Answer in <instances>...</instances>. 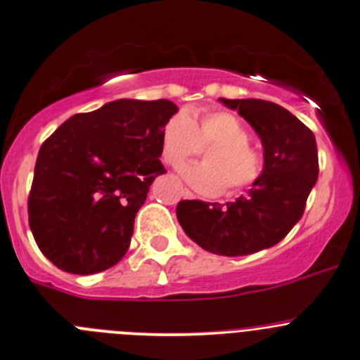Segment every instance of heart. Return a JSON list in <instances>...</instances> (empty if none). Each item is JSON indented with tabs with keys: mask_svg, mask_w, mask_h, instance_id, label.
<instances>
[{
	"mask_svg": "<svg viewBox=\"0 0 360 360\" xmlns=\"http://www.w3.org/2000/svg\"><path fill=\"white\" fill-rule=\"evenodd\" d=\"M206 165L180 166V176L206 195L225 191H242L259 180L262 172L261 156L249 146V132L237 117L226 111H195L173 115L161 132V153L166 163L176 166L195 156L200 148Z\"/></svg>",
	"mask_w": 360,
	"mask_h": 360,
	"instance_id": "1",
	"label": "heart"
}]
</instances>
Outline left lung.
Wrapping results in <instances>:
<instances>
[{
  "label": "left lung",
  "mask_w": 360,
  "mask_h": 360,
  "mask_svg": "<svg viewBox=\"0 0 360 360\" xmlns=\"http://www.w3.org/2000/svg\"><path fill=\"white\" fill-rule=\"evenodd\" d=\"M219 101L256 130L264 149L261 176L235 202L180 200L176 218L191 240L218 256H249L283 240L302 218L319 175L316 137L280 104L262 99Z\"/></svg>",
  "instance_id": "8db88e82"
}]
</instances>
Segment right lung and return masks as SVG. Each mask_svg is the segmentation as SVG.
<instances>
[{"label": "right lung", "mask_w": 360, "mask_h": 360, "mask_svg": "<svg viewBox=\"0 0 360 360\" xmlns=\"http://www.w3.org/2000/svg\"><path fill=\"white\" fill-rule=\"evenodd\" d=\"M179 111L168 99H118L73 115L37 154L29 225L53 264L94 274L125 256L134 219L161 165V132Z\"/></svg>", "instance_id": "right-lung-1"}]
</instances>
